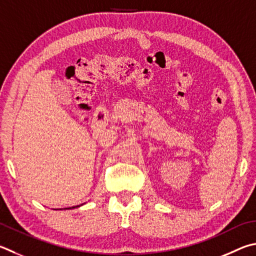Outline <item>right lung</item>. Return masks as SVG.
<instances>
[{
  "label": "right lung",
  "mask_w": 256,
  "mask_h": 256,
  "mask_svg": "<svg viewBox=\"0 0 256 256\" xmlns=\"http://www.w3.org/2000/svg\"><path fill=\"white\" fill-rule=\"evenodd\" d=\"M72 208H75V207H72Z\"/></svg>",
  "instance_id": "add662e5"
}]
</instances>
